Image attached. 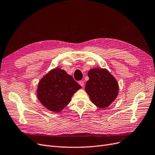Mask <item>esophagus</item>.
<instances>
[{
  "instance_id": "obj_1",
  "label": "esophagus",
  "mask_w": 155,
  "mask_h": 155,
  "mask_svg": "<svg viewBox=\"0 0 155 155\" xmlns=\"http://www.w3.org/2000/svg\"><path fill=\"white\" fill-rule=\"evenodd\" d=\"M78 84H79L80 85H81L82 87H84V84H84V82L83 81H79V82H78Z\"/></svg>"
}]
</instances>
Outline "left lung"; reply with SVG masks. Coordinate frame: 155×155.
<instances>
[{
    "label": "left lung",
    "mask_w": 155,
    "mask_h": 155,
    "mask_svg": "<svg viewBox=\"0 0 155 155\" xmlns=\"http://www.w3.org/2000/svg\"><path fill=\"white\" fill-rule=\"evenodd\" d=\"M89 80L85 91L93 104L98 107H108L116 98L118 84L116 80L105 69H92L88 73Z\"/></svg>",
    "instance_id": "8db88e82"
}]
</instances>
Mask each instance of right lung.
Listing matches in <instances>:
<instances>
[{"instance_id":"right-lung-1","label":"right lung","mask_w":155,"mask_h":155,"mask_svg":"<svg viewBox=\"0 0 155 155\" xmlns=\"http://www.w3.org/2000/svg\"><path fill=\"white\" fill-rule=\"evenodd\" d=\"M81 88V85L65 71L55 68L40 81L38 98L48 110L59 112L70 102L73 94Z\"/></svg>"}]
</instances>
